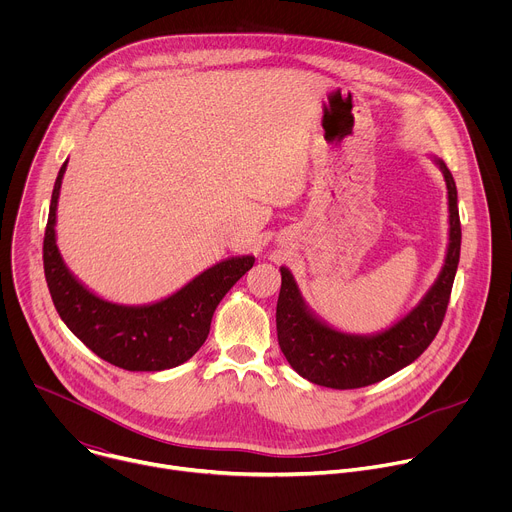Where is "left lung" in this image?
Masks as SVG:
<instances>
[{"label": "left lung", "instance_id": "left-lung-1", "mask_svg": "<svg viewBox=\"0 0 512 512\" xmlns=\"http://www.w3.org/2000/svg\"><path fill=\"white\" fill-rule=\"evenodd\" d=\"M433 162L442 170L448 188L446 259L419 304L393 326L375 334L336 330L306 304L291 271L279 267L281 289L275 314L279 348L291 369L310 383L330 389H358L379 383L419 358L440 330L458 271L462 229L454 176L440 158H433Z\"/></svg>", "mask_w": 512, "mask_h": 512}]
</instances>
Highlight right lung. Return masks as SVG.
Segmentation results:
<instances>
[{
	"instance_id": "1",
	"label": "right lung",
	"mask_w": 512,
	"mask_h": 512,
	"mask_svg": "<svg viewBox=\"0 0 512 512\" xmlns=\"http://www.w3.org/2000/svg\"><path fill=\"white\" fill-rule=\"evenodd\" d=\"M66 164L54 182L44 235V273L58 316L85 346L119 369L154 373L178 367L204 344L216 306L253 267L255 257L218 261L152 304L109 302L66 267L56 245V208Z\"/></svg>"
}]
</instances>
